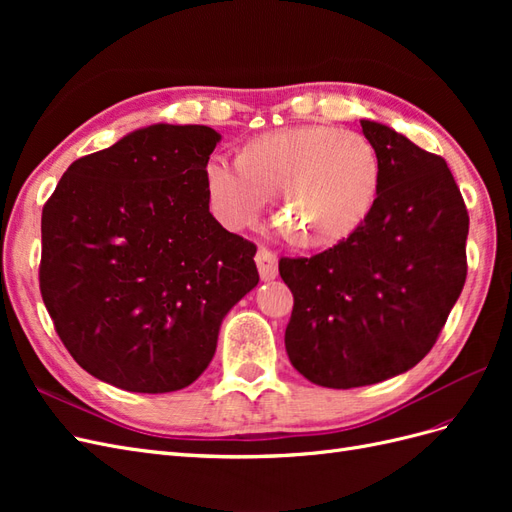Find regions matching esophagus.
I'll return each instance as SVG.
<instances>
[{
    "instance_id": "esophagus-1",
    "label": "esophagus",
    "mask_w": 512,
    "mask_h": 512,
    "mask_svg": "<svg viewBox=\"0 0 512 512\" xmlns=\"http://www.w3.org/2000/svg\"><path fill=\"white\" fill-rule=\"evenodd\" d=\"M256 267H258L262 282H273L277 277V256L273 252L265 250V247H260V250L256 252Z\"/></svg>"
}]
</instances>
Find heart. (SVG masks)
<instances>
[{
    "instance_id": "obj_1",
    "label": "heart",
    "mask_w": 512,
    "mask_h": 512,
    "mask_svg": "<svg viewBox=\"0 0 512 512\" xmlns=\"http://www.w3.org/2000/svg\"><path fill=\"white\" fill-rule=\"evenodd\" d=\"M380 158L367 136L331 126H292L252 138L241 158L211 153L205 185L215 218L252 226L275 194L277 213L307 247L348 239L380 192Z\"/></svg>"
}]
</instances>
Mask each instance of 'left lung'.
<instances>
[{"label":"left lung","instance_id":"left-lung-1","mask_svg":"<svg viewBox=\"0 0 512 512\" xmlns=\"http://www.w3.org/2000/svg\"><path fill=\"white\" fill-rule=\"evenodd\" d=\"M380 158L367 220L331 250L282 258L294 297L292 367L327 389L367 386L412 369L433 348L466 284L470 218L440 156L361 119Z\"/></svg>","mask_w":512,"mask_h":512}]
</instances>
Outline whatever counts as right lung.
<instances>
[{
  "label": "right lung",
  "mask_w": 512,
  "mask_h": 512,
  "mask_svg": "<svg viewBox=\"0 0 512 512\" xmlns=\"http://www.w3.org/2000/svg\"><path fill=\"white\" fill-rule=\"evenodd\" d=\"M222 136L153 123L70 164L42 209L40 292L91 376L130 393L190 386L256 288V245L209 211Z\"/></svg>",
  "instance_id": "obj_1"
}]
</instances>
